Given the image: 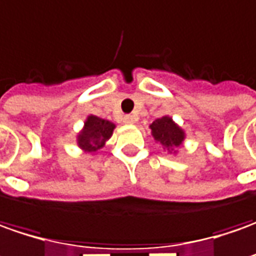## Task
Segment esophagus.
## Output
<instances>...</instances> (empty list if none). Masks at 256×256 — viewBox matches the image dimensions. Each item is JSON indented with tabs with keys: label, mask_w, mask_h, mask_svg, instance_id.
Segmentation results:
<instances>
[{
	"label": "esophagus",
	"mask_w": 256,
	"mask_h": 256,
	"mask_svg": "<svg viewBox=\"0 0 256 256\" xmlns=\"http://www.w3.org/2000/svg\"><path fill=\"white\" fill-rule=\"evenodd\" d=\"M123 122H124L126 124H133V123H136L137 122V116H134V114H126V116L123 118Z\"/></svg>",
	"instance_id": "34e87169"
}]
</instances>
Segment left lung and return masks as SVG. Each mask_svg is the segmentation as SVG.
<instances>
[{"mask_svg": "<svg viewBox=\"0 0 256 256\" xmlns=\"http://www.w3.org/2000/svg\"><path fill=\"white\" fill-rule=\"evenodd\" d=\"M150 128H152V133H153L156 140L160 142L163 146H166L167 150L172 148V152L174 150L172 147H178L181 144V142L184 140L182 130L178 126H176L174 122L167 116L153 122Z\"/></svg>", "mask_w": 256, "mask_h": 256, "instance_id": "8db88e82", "label": "left lung"}]
</instances>
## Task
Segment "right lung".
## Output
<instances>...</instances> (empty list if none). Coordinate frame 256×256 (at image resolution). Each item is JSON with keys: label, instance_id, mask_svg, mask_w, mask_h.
Listing matches in <instances>:
<instances>
[{"label": "right lung", "instance_id": "right-lung-1", "mask_svg": "<svg viewBox=\"0 0 256 256\" xmlns=\"http://www.w3.org/2000/svg\"><path fill=\"white\" fill-rule=\"evenodd\" d=\"M113 128H114V124L109 120L89 116L84 123V132L78 136V143L88 152H96L112 136Z\"/></svg>", "mask_w": 256, "mask_h": 256}]
</instances>
